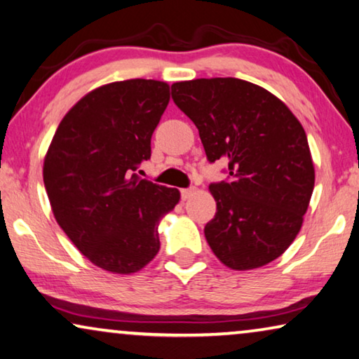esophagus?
Wrapping results in <instances>:
<instances>
[{"mask_svg":"<svg viewBox=\"0 0 359 359\" xmlns=\"http://www.w3.org/2000/svg\"><path fill=\"white\" fill-rule=\"evenodd\" d=\"M195 194V189L194 187H190V189H182L180 190V196L182 200H189V198Z\"/></svg>","mask_w":359,"mask_h":359,"instance_id":"obj_1","label":"esophagus"}]
</instances>
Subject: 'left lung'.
Here are the masks:
<instances>
[{
    "label": "left lung",
    "mask_w": 359,
    "mask_h": 359,
    "mask_svg": "<svg viewBox=\"0 0 359 359\" xmlns=\"http://www.w3.org/2000/svg\"><path fill=\"white\" fill-rule=\"evenodd\" d=\"M172 100L194 121L206 158L227 163V179L210 185L217 211L205 237L235 271L264 266L302 229L314 189L304 128L279 98L233 77L177 82Z\"/></svg>",
    "instance_id": "left-lung-1"
}]
</instances>
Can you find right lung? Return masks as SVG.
<instances>
[{
    "label": "right lung",
    "instance_id": "add662e5",
    "mask_svg": "<svg viewBox=\"0 0 359 359\" xmlns=\"http://www.w3.org/2000/svg\"><path fill=\"white\" fill-rule=\"evenodd\" d=\"M169 85L132 79L85 95L64 116L48 148L43 182L57 224L101 269L130 274L159 251L158 224L177 189L135 174L151 156V135Z\"/></svg>",
    "mask_w": 359,
    "mask_h": 359
}]
</instances>
